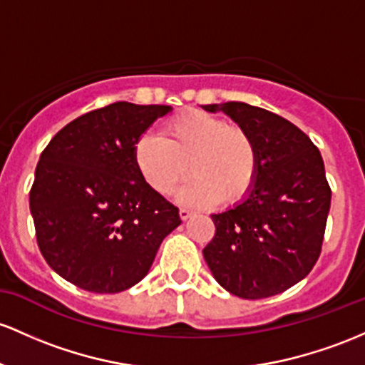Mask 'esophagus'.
Segmentation results:
<instances>
[{
	"label": "esophagus",
	"mask_w": 365,
	"mask_h": 365,
	"mask_svg": "<svg viewBox=\"0 0 365 365\" xmlns=\"http://www.w3.org/2000/svg\"><path fill=\"white\" fill-rule=\"evenodd\" d=\"M190 216H192V211L189 210V207H180V218L187 220V218H190Z\"/></svg>",
	"instance_id": "obj_1"
}]
</instances>
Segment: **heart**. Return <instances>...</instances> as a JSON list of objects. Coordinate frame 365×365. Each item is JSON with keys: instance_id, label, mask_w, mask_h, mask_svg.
<instances>
[{"instance_id": "obj_1", "label": "heart", "mask_w": 365, "mask_h": 365, "mask_svg": "<svg viewBox=\"0 0 365 365\" xmlns=\"http://www.w3.org/2000/svg\"><path fill=\"white\" fill-rule=\"evenodd\" d=\"M135 164L152 190L170 195L187 175L180 189L183 204L202 206L232 204L253 187L258 171V150L253 137L239 124L189 110L163 124V138L145 135L135 145Z\"/></svg>"}]
</instances>
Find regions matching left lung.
<instances>
[{"instance_id":"1","label":"left lung","mask_w":365,"mask_h":365,"mask_svg":"<svg viewBox=\"0 0 365 365\" xmlns=\"http://www.w3.org/2000/svg\"><path fill=\"white\" fill-rule=\"evenodd\" d=\"M223 110L251 135L258 171L246 199L211 215L215 235L202 250L228 293L262 299L284 293L317 263L331 206L322 155L287 119L244 102L204 106Z\"/></svg>"}]
</instances>
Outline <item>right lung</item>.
Returning <instances> with one entry per match:
<instances>
[{
  "label": "right lung",
  "mask_w": 365,
  "mask_h": 365,
  "mask_svg": "<svg viewBox=\"0 0 365 365\" xmlns=\"http://www.w3.org/2000/svg\"><path fill=\"white\" fill-rule=\"evenodd\" d=\"M168 106L114 102L62 128L36 166L29 206L39 251L90 293H121L147 275L178 207L138 173L135 145Z\"/></svg>",
  "instance_id": "1"
}]
</instances>
